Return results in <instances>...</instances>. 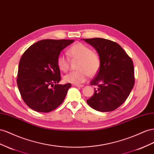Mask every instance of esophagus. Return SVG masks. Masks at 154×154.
<instances>
[{
    "mask_svg": "<svg viewBox=\"0 0 154 154\" xmlns=\"http://www.w3.org/2000/svg\"><path fill=\"white\" fill-rule=\"evenodd\" d=\"M73 85L75 86V87H84V85H78V84H73Z\"/></svg>",
    "mask_w": 154,
    "mask_h": 154,
    "instance_id": "esophagus-1",
    "label": "esophagus"
}]
</instances>
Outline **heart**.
I'll list each match as a JSON object with an SVG mask.
<instances>
[{
  "label": "heart",
  "instance_id": "obj_1",
  "mask_svg": "<svg viewBox=\"0 0 154 154\" xmlns=\"http://www.w3.org/2000/svg\"><path fill=\"white\" fill-rule=\"evenodd\" d=\"M68 55L72 59L78 60V70L68 73L64 76L66 82L73 84H80L84 82L87 76L95 75L100 68V56L87 45L77 43L70 47L67 51ZM57 65L62 72H67L69 68V58L63 54L57 56Z\"/></svg>",
  "mask_w": 154,
  "mask_h": 154
}]
</instances>
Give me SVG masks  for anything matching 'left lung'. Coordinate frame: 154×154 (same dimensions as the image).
Here are the masks:
<instances>
[{
    "label": "left lung",
    "mask_w": 154,
    "mask_h": 154,
    "mask_svg": "<svg viewBox=\"0 0 154 154\" xmlns=\"http://www.w3.org/2000/svg\"><path fill=\"white\" fill-rule=\"evenodd\" d=\"M96 50L101 65L91 85H97L87 103L93 109L109 112L125 102L135 83L134 63L120 45L102 39H82Z\"/></svg>",
    "instance_id": "left-lung-1"
}]
</instances>
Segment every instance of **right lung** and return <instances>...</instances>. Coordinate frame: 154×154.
I'll use <instances>...</instances> for the list:
<instances>
[{"instance_id":"obj_1","label":"right lung","mask_w":154,"mask_h":154,"mask_svg":"<svg viewBox=\"0 0 154 154\" xmlns=\"http://www.w3.org/2000/svg\"><path fill=\"white\" fill-rule=\"evenodd\" d=\"M74 41L41 40L23 54L19 61L17 82L23 100L32 109L48 113L63 102L71 84H58L61 77L57 58L61 51Z\"/></svg>"}]
</instances>
